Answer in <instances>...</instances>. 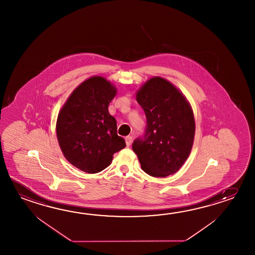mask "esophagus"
Wrapping results in <instances>:
<instances>
[{
  "label": "esophagus",
  "mask_w": 255,
  "mask_h": 255,
  "mask_svg": "<svg viewBox=\"0 0 255 255\" xmlns=\"http://www.w3.org/2000/svg\"><path fill=\"white\" fill-rule=\"evenodd\" d=\"M131 140H132V138L130 137V136H127V137H125V142H126V145L129 146L130 145V143H131Z\"/></svg>",
  "instance_id": "34e87169"
}]
</instances>
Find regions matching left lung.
Instances as JSON below:
<instances>
[{
	"label": "left lung",
	"instance_id": "1",
	"mask_svg": "<svg viewBox=\"0 0 255 255\" xmlns=\"http://www.w3.org/2000/svg\"><path fill=\"white\" fill-rule=\"evenodd\" d=\"M147 119L143 139L132 143L143 172L152 177L173 174L192 151L195 122L185 96L166 79L154 76L136 93Z\"/></svg>",
	"mask_w": 255,
	"mask_h": 255
}]
</instances>
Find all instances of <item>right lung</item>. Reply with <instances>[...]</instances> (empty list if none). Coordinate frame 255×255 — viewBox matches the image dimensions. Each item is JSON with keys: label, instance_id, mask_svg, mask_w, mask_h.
I'll return each instance as SVG.
<instances>
[{"label": "right lung", "instance_id": "add662e5", "mask_svg": "<svg viewBox=\"0 0 255 255\" xmlns=\"http://www.w3.org/2000/svg\"><path fill=\"white\" fill-rule=\"evenodd\" d=\"M116 94L110 81L93 76L73 90L59 112V145L66 160L83 172H102L112 163L115 152L126 146L108 111Z\"/></svg>", "mask_w": 255, "mask_h": 255}]
</instances>
